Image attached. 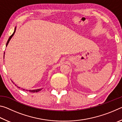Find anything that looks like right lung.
Returning a JSON list of instances; mask_svg holds the SVG:
<instances>
[{
	"label": "right lung",
	"instance_id": "1",
	"mask_svg": "<svg viewBox=\"0 0 122 122\" xmlns=\"http://www.w3.org/2000/svg\"><path fill=\"white\" fill-rule=\"evenodd\" d=\"M15 30H16V27H15V28H14V32H13V33L11 35V36H10V38H9V40H8V41H7V44H6V47H7V45H8V44H9V42H10V40H11V38H12V36H14V33H15ZM4 56H5V52H4ZM15 86H17L18 88H20V87H19V86H16V84H15ZM23 89L24 90L27 91V92H40V91H41V90L42 89V88H41V89H34V90H25V89Z\"/></svg>",
	"mask_w": 122,
	"mask_h": 122
}]
</instances>
